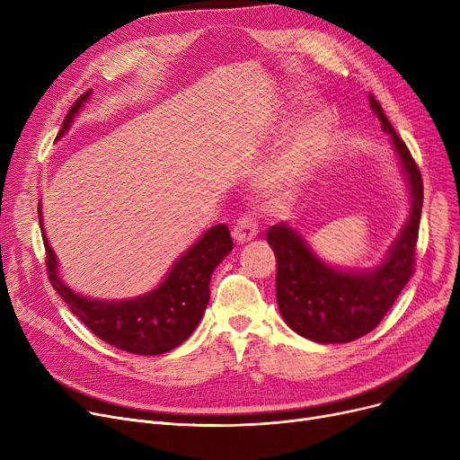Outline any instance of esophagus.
<instances>
[{
  "label": "esophagus",
  "instance_id": "obj_1",
  "mask_svg": "<svg viewBox=\"0 0 460 460\" xmlns=\"http://www.w3.org/2000/svg\"><path fill=\"white\" fill-rule=\"evenodd\" d=\"M259 233V226L255 222V217L252 216H243L240 220L236 222L234 229H233V238L236 240L238 244H246L250 240H253Z\"/></svg>",
  "mask_w": 460,
  "mask_h": 460
}]
</instances>
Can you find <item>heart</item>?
<instances>
[{
  "instance_id": "heart-1",
  "label": "heart",
  "mask_w": 460,
  "mask_h": 460,
  "mask_svg": "<svg viewBox=\"0 0 460 460\" xmlns=\"http://www.w3.org/2000/svg\"><path fill=\"white\" fill-rule=\"evenodd\" d=\"M332 117L324 106L304 110L296 123L259 175V188L274 199L295 196L307 181L330 134Z\"/></svg>"
}]
</instances>
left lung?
Listing matches in <instances>:
<instances>
[{
    "mask_svg": "<svg viewBox=\"0 0 460 460\" xmlns=\"http://www.w3.org/2000/svg\"><path fill=\"white\" fill-rule=\"evenodd\" d=\"M369 106L390 136L410 198L408 220L380 262L369 269L337 267L313 252L291 224L279 222L267 231V243L278 261L276 298L281 317L298 335L323 345L350 343L375 330L414 270L423 205L421 175L371 94Z\"/></svg>",
    "mask_w": 460,
    "mask_h": 460,
    "instance_id": "left-lung-1",
    "label": "left lung"
}]
</instances>
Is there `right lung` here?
<instances>
[{
  "label": "right lung",
  "instance_id": "1",
  "mask_svg": "<svg viewBox=\"0 0 460 460\" xmlns=\"http://www.w3.org/2000/svg\"><path fill=\"white\" fill-rule=\"evenodd\" d=\"M91 93H84L68 110L56 139H61L70 130L75 117L91 99ZM39 222L46 248L48 278L56 293L104 343L141 356L169 352L188 340L208 305L210 276L233 250L229 227L217 224L207 229L172 264L164 279L151 291L120 300L89 298L63 281L61 262L44 233L40 203Z\"/></svg>",
  "mask_w": 460,
  "mask_h": 460
}]
</instances>
